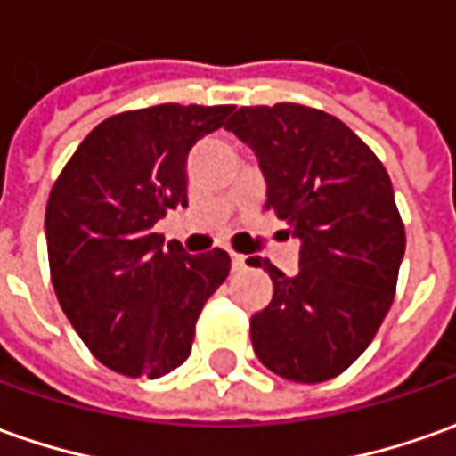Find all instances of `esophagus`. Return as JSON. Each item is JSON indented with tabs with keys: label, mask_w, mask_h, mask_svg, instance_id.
I'll use <instances>...</instances> for the list:
<instances>
[{
	"label": "esophagus",
	"mask_w": 456,
	"mask_h": 456,
	"mask_svg": "<svg viewBox=\"0 0 456 456\" xmlns=\"http://www.w3.org/2000/svg\"><path fill=\"white\" fill-rule=\"evenodd\" d=\"M244 267H247V256L232 252V269H234V272H241Z\"/></svg>",
	"instance_id": "obj_1"
}]
</instances>
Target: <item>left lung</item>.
<instances>
[{
  "label": "left lung",
  "mask_w": 456,
  "mask_h": 456,
  "mask_svg": "<svg viewBox=\"0 0 456 456\" xmlns=\"http://www.w3.org/2000/svg\"><path fill=\"white\" fill-rule=\"evenodd\" d=\"M227 129L256 154L265 207L299 241L292 277L247 262L274 284L249 322L254 352L284 379L327 382L370 346L395 299L404 227L389 175L345 122L312 107H240Z\"/></svg>",
  "instance_id": "8db88e82"
}]
</instances>
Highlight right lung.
I'll use <instances>...</instances> for the list:
<instances>
[{"label": "right lung", "instance_id": "obj_1", "mask_svg": "<svg viewBox=\"0 0 456 456\" xmlns=\"http://www.w3.org/2000/svg\"><path fill=\"white\" fill-rule=\"evenodd\" d=\"M232 107L157 104L94 126L46 202L52 284L89 352L126 377H164L191 352L204 302L227 280L229 254L164 247L154 224L187 207L189 150Z\"/></svg>", "mask_w": 456, "mask_h": 456}]
</instances>
